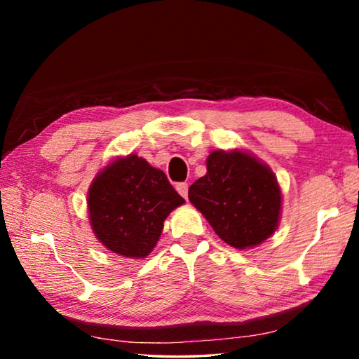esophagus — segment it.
Masks as SVG:
<instances>
[{"instance_id":"obj_1","label":"esophagus","mask_w":359,"mask_h":359,"mask_svg":"<svg viewBox=\"0 0 359 359\" xmlns=\"http://www.w3.org/2000/svg\"><path fill=\"white\" fill-rule=\"evenodd\" d=\"M175 190L179 191L180 196H184L187 199V196H188V184H177V185H175Z\"/></svg>"}]
</instances>
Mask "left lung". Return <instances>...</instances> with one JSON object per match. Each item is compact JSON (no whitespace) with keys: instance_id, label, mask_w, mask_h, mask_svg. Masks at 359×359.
<instances>
[{"instance_id":"left-lung-1","label":"left lung","mask_w":359,"mask_h":359,"mask_svg":"<svg viewBox=\"0 0 359 359\" xmlns=\"http://www.w3.org/2000/svg\"><path fill=\"white\" fill-rule=\"evenodd\" d=\"M208 172L188 190V199L228 245L244 250L276 233L282 190L272 169L242 149L214 150Z\"/></svg>"}]
</instances>
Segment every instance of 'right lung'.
Listing matches in <instances>:
<instances>
[{"label": "right lung", "mask_w": 359, "mask_h": 359, "mask_svg": "<svg viewBox=\"0 0 359 359\" xmlns=\"http://www.w3.org/2000/svg\"><path fill=\"white\" fill-rule=\"evenodd\" d=\"M185 199L161 169L136 154L117 156L88 187L90 226L102 245L125 258L149 257L165 220Z\"/></svg>", "instance_id": "obj_1"}]
</instances>
